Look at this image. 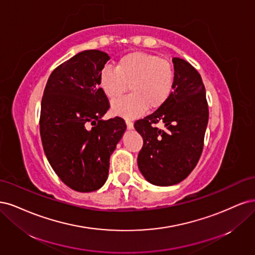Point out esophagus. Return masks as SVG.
Wrapping results in <instances>:
<instances>
[{
  "mask_svg": "<svg viewBox=\"0 0 255 255\" xmlns=\"http://www.w3.org/2000/svg\"><path fill=\"white\" fill-rule=\"evenodd\" d=\"M126 125H127V128L129 129V130H131L133 128V123L131 122L130 120H126Z\"/></svg>",
  "mask_w": 255,
  "mask_h": 255,
  "instance_id": "obj_1",
  "label": "esophagus"
}]
</instances>
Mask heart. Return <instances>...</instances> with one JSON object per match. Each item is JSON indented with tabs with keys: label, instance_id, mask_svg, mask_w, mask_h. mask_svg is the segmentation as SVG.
Instances as JSON below:
<instances>
[{
	"label": "heart",
	"instance_id": "b5f03b06",
	"mask_svg": "<svg viewBox=\"0 0 255 255\" xmlns=\"http://www.w3.org/2000/svg\"><path fill=\"white\" fill-rule=\"evenodd\" d=\"M174 78L167 60L135 52L120 58L116 69L105 67L100 74V86L110 101L120 98L129 86L131 94L114 102L111 109L117 116L131 119L165 103L174 88Z\"/></svg>",
	"mask_w": 255,
	"mask_h": 255
}]
</instances>
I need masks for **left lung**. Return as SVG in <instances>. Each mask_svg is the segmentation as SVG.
<instances>
[{"label": "left lung", "instance_id": "8db88e82", "mask_svg": "<svg viewBox=\"0 0 255 255\" xmlns=\"http://www.w3.org/2000/svg\"><path fill=\"white\" fill-rule=\"evenodd\" d=\"M174 88L167 101L149 116L134 123L143 137L137 166L151 184L181 182L195 168L203 149L209 107L200 74L175 57ZM162 122L163 129L153 126Z\"/></svg>", "mask_w": 255, "mask_h": 255}]
</instances>
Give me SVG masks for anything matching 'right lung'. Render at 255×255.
I'll use <instances>...</instances> for the list:
<instances>
[{"mask_svg": "<svg viewBox=\"0 0 255 255\" xmlns=\"http://www.w3.org/2000/svg\"><path fill=\"white\" fill-rule=\"evenodd\" d=\"M108 54L88 50L57 67L48 77L40 113V135L52 168L72 190L101 188L110 155L126 130L117 117L104 121L109 102L100 88Z\"/></svg>", "mask_w": 255, "mask_h": 255, "instance_id": "right-lung-1", "label": "right lung"}]
</instances>
